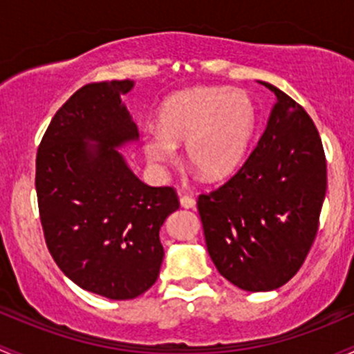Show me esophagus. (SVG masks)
<instances>
[{"mask_svg":"<svg viewBox=\"0 0 354 354\" xmlns=\"http://www.w3.org/2000/svg\"><path fill=\"white\" fill-rule=\"evenodd\" d=\"M180 206L185 207V209H194L196 207V199L191 198V196H180Z\"/></svg>","mask_w":354,"mask_h":354,"instance_id":"34e87169","label":"esophagus"}]
</instances>
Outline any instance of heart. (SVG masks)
<instances>
[{
  "instance_id": "obj_1",
  "label": "heart",
  "mask_w": 354,
  "mask_h": 354,
  "mask_svg": "<svg viewBox=\"0 0 354 354\" xmlns=\"http://www.w3.org/2000/svg\"><path fill=\"white\" fill-rule=\"evenodd\" d=\"M257 126V109L243 90L194 86L167 97L158 109L156 129L141 136L143 151L155 169L177 158L185 145L187 162L209 180L232 176L245 158Z\"/></svg>"
}]
</instances>
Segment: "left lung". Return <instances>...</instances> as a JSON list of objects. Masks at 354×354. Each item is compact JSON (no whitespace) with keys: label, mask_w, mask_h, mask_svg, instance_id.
<instances>
[{"label":"left lung","mask_w":354,"mask_h":354,"mask_svg":"<svg viewBox=\"0 0 354 354\" xmlns=\"http://www.w3.org/2000/svg\"><path fill=\"white\" fill-rule=\"evenodd\" d=\"M276 95L256 150L230 180L201 194L198 209L211 261L243 291L290 281L310 250L327 189L319 131L301 105Z\"/></svg>","instance_id":"8db88e82"}]
</instances>
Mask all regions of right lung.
Returning a JSON list of instances; mask_svg holds the SVG:
<instances>
[{
  "instance_id": "1",
  "label": "right lung",
  "mask_w": 354,
  "mask_h": 354,
  "mask_svg": "<svg viewBox=\"0 0 354 354\" xmlns=\"http://www.w3.org/2000/svg\"><path fill=\"white\" fill-rule=\"evenodd\" d=\"M134 82L90 83L50 121L37 151L35 189L47 249L80 288L131 300L156 281L160 228L178 209L172 187H151L119 148L140 140L122 95Z\"/></svg>"
}]
</instances>
